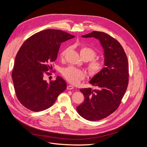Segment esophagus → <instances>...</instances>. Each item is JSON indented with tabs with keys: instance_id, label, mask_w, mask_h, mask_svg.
<instances>
[{
	"instance_id": "34e87169",
	"label": "esophagus",
	"mask_w": 147,
	"mask_h": 147,
	"mask_svg": "<svg viewBox=\"0 0 147 147\" xmlns=\"http://www.w3.org/2000/svg\"><path fill=\"white\" fill-rule=\"evenodd\" d=\"M67 90H73L74 86L72 85H68L67 86Z\"/></svg>"
}]
</instances>
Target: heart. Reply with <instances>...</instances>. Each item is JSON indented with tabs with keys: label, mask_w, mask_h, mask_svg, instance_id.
Segmentation results:
<instances>
[{
	"label": "heart",
	"mask_w": 147,
	"mask_h": 147,
	"mask_svg": "<svg viewBox=\"0 0 147 147\" xmlns=\"http://www.w3.org/2000/svg\"><path fill=\"white\" fill-rule=\"evenodd\" d=\"M67 49L63 50L61 53V57H64ZM80 55L83 59L86 61H90L88 65V72L90 76L95 77L99 75L104 67V61L102 59H93L97 56V52L91 47H83L80 49ZM62 74L69 83L77 84L86 77V73L83 70L74 67H68L62 70Z\"/></svg>",
	"instance_id": "heart-1"
}]
</instances>
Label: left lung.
Listing matches in <instances>:
<instances>
[{
  "label": "left lung",
  "mask_w": 147,
  "mask_h": 147,
  "mask_svg": "<svg viewBox=\"0 0 147 147\" xmlns=\"http://www.w3.org/2000/svg\"><path fill=\"white\" fill-rule=\"evenodd\" d=\"M82 37L97 39L104 50L105 67L90 81L96 89H80L84 100L77 107V112L83 118L97 121L113 113L121 103L128 85V61L121 44L107 34L92 31Z\"/></svg>",
  "instance_id": "1"
}]
</instances>
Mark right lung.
<instances>
[{
  "label": "right lung",
  "mask_w": 147,
  "mask_h": 147,
  "mask_svg": "<svg viewBox=\"0 0 147 147\" xmlns=\"http://www.w3.org/2000/svg\"><path fill=\"white\" fill-rule=\"evenodd\" d=\"M74 37L63 30L47 29L22 45L15 57L12 80L17 98L26 108L34 112L47 109L65 91L67 84L63 78L57 76L50 82L43 78L56 60L61 43Z\"/></svg>",
  "instance_id": "1"
}]
</instances>
